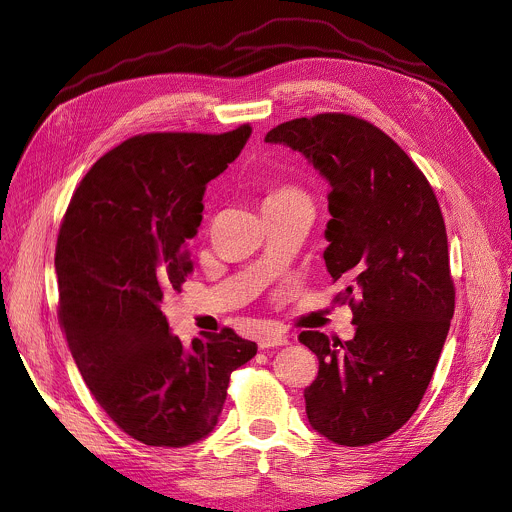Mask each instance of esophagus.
Segmentation results:
<instances>
[{
	"mask_svg": "<svg viewBox=\"0 0 512 512\" xmlns=\"http://www.w3.org/2000/svg\"><path fill=\"white\" fill-rule=\"evenodd\" d=\"M289 338L285 334H274V332H266L258 338V348L264 350V348H274V346H283L287 344Z\"/></svg>",
	"mask_w": 512,
	"mask_h": 512,
	"instance_id": "obj_1",
	"label": "esophagus"
}]
</instances>
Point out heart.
Here are the masks:
<instances>
[{
	"label": "heart",
	"mask_w": 512,
	"mask_h": 512,
	"mask_svg": "<svg viewBox=\"0 0 512 512\" xmlns=\"http://www.w3.org/2000/svg\"><path fill=\"white\" fill-rule=\"evenodd\" d=\"M283 194H295L293 190H281V192H277V194H272V196H283Z\"/></svg>",
	"instance_id": "obj_1"
}]
</instances>
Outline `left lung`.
Masks as SVG:
<instances>
[{"label": "left lung", "instance_id": "1", "mask_svg": "<svg viewBox=\"0 0 512 512\" xmlns=\"http://www.w3.org/2000/svg\"><path fill=\"white\" fill-rule=\"evenodd\" d=\"M264 141L299 151L330 184L324 260L357 326L346 342L299 334L320 361L303 391L309 424L344 447L383 441L416 412L455 311L437 196L406 151L357 116L295 119Z\"/></svg>", "mask_w": 512, "mask_h": 512}]
</instances>
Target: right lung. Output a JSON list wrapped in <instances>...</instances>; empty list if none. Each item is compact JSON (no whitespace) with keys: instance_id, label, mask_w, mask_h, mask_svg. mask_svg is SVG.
Listing matches in <instances>:
<instances>
[{"instance_id":"add662e5","label":"right lung","mask_w":512,"mask_h":512,"mask_svg":"<svg viewBox=\"0 0 512 512\" xmlns=\"http://www.w3.org/2000/svg\"><path fill=\"white\" fill-rule=\"evenodd\" d=\"M250 135L244 125L133 137L92 166L59 229V316L75 365L104 412L151 447L209 437L231 371L258 350L229 328L186 346L162 313L192 270L188 242L203 221L207 182Z\"/></svg>"}]
</instances>
